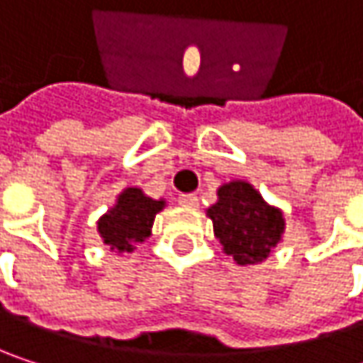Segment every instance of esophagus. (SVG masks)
Instances as JSON below:
<instances>
[{"label":"esophagus","mask_w":363,"mask_h":363,"mask_svg":"<svg viewBox=\"0 0 363 363\" xmlns=\"http://www.w3.org/2000/svg\"><path fill=\"white\" fill-rule=\"evenodd\" d=\"M179 203L184 206V208H197L199 206V199L193 193H182V195H179Z\"/></svg>","instance_id":"obj_1"}]
</instances>
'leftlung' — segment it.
Listing matches in <instances>:
<instances>
[{"label":"left lung","instance_id":"8db88e82","mask_svg":"<svg viewBox=\"0 0 363 363\" xmlns=\"http://www.w3.org/2000/svg\"><path fill=\"white\" fill-rule=\"evenodd\" d=\"M214 235L238 264L262 262L279 244L286 220L250 182L233 181L218 189V201L208 208Z\"/></svg>","mask_w":363,"mask_h":363}]
</instances>
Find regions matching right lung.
Instances as JSON below:
<instances>
[{
	"mask_svg": "<svg viewBox=\"0 0 363 363\" xmlns=\"http://www.w3.org/2000/svg\"><path fill=\"white\" fill-rule=\"evenodd\" d=\"M164 206V199H151L136 186L125 189L117 197V203L99 220L103 242L113 252H132L136 244L151 235L155 214Z\"/></svg>",
	"mask_w": 363,
	"mask_h": 363,
	"instance_id": "right-lung-1",
	"label": "right lung"
}]
</instances>
